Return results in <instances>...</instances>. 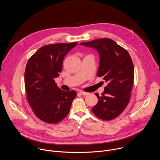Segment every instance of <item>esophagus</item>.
Wrapping results in <instances>:
<instances>
[{
	"instance_id": "obj_1",
	"label": "esophagus",
	"mask_w": 160,
	"mask_h": 160,
	"mask_svg": "<svg viewBox=\"0 0 160 160\" xmlns=\"http://www.w3.org/2000/svg\"><path fill=\"white\" fill-rule=\"evenodd\" d=\"M80 94L81 95H83V96H87L88 94V92H84V91H81V92H80Z\"/></svg>"
}]
</instances>
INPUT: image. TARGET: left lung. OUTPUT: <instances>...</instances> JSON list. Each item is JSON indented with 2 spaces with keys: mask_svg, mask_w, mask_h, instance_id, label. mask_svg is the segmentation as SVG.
Instances as JSON below:
<instances>
[{
  "mask_svg": "<svg viewBox=\"0 0 160 160\" xmlns=\"http://www.w3.org/2000/svg\"><path fill=\"white\" fill-rule=\"evenodd\" d=\"M80 45L98 50L100 64L97 76L103 77L108 82L101 96L95 94L98 102L92 111L101 120L115 119L124 111L130 99L134 80L132 58L126 49L108 38L82 42Z\"/></svg>",
  "mask_w": 160,
  "mask_h": 160,
  "instance_id": "8db88e82",
  "label": "left lung"
}]
</instances>
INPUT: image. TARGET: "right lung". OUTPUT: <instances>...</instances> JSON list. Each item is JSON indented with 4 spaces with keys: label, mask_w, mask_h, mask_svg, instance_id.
Here are the masks:
<instances>
[{
    "label": "right lung",
    "mask_w": 160,
    "mask_h": 160,
    "mask_svg": "<svg viewBox=\"0 0 160 160\" xmlns=\"http://www.w3.org/2000/svg\"><path fill=\"white\" fill-rule=\"evenodd\" d=\"M78 44L58 43L44 45L28 59L25 72L27 100L40 120L57 123L70 112L75 90L64 91L56 85L65 55Z\"/></svg>",
    "instance_id": "add662e5"
}]
</instances>
